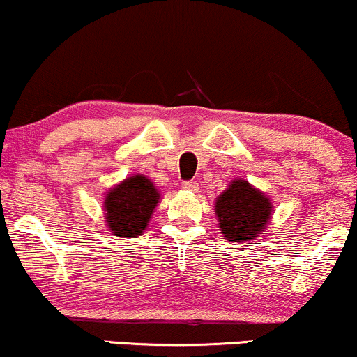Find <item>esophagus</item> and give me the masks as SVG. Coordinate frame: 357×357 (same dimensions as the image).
<instances>
[{
	"label": "esophagus",
	"instance_id": "obj_1",
	"mask_svg": "<svg viewBox=\"0 0 357 357\" xmlns=\"http://www.w3.org/2000/svg\"><path fill=\"white\" fill-rule=\"evenodd\" d=\"M183 190H188V191H198V183L196 181H183Z\"/></svg>",
	"mask_w": 357,
	"mask_h": 357
}]
</instances>
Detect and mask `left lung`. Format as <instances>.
Listing matches in <instances>:
<instances>
[{
  "label": "left lung",
  "instance_id": "8db88e82",
  "mask_svg": "<svg viewBox=\"0 0 357 357\" xmlns=\"http://www.w3.org/2000/svg\"><path fill=\"white\" fill-rule=\"evenodd\" d=\"M272 206L264 192L243 179H236L216 199L220 230L231 241H252L264 230Z\"/></svg>",
  "mask_w": 357,
  "mask_h": 357
}]
</instances>
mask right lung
<instances>
[{
	"label": "right lung",
	"instance_id": "obj_1",
	"mask_svg": "<svg viewBox=\"0 0 357 357\" xmlns=\"http://www.w3.org/2000/svg\"><path fill=\"white\" fill-rule=\"evenodd\" d=\"M158 199L159 192L144 176L137 174L126 179L109 191L105 198V220L109 230L117 236L136 238L149 223Z\"/></svg>",
	"mask_w": 357,
	"mask_h": 357
}]
</instances>
